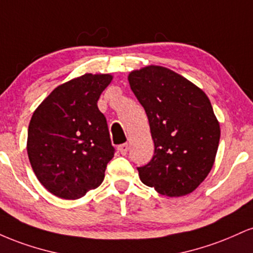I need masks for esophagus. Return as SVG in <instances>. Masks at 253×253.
<instances>
[{"label": "esophagus", "mask_w": 253, "mask_h": 253, "mask_svg": "<svg viewBox=\"0 0 253 253\" xmlns=\"http://www.w3.org/2000/svg\"><path fill=\"white\" fill-rule=\"evenodd\" d=\"M118 151L121 153L123 156L127 155V151H128V145L127 144H121L118 146Z\"/></svg>", "instance_id": "1"}]
</instances>
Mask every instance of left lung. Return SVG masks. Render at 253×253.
<instances>
[{
  "instance_id": "8db88e82",
  "label": "left lung",
  "mask_w": 253,
  "mask_h": 253,
  "mask_svg": "<svg viewBox=\"0 0 253 253\" xmlns=\"http://www.w3.org/2000/svg\"><path fill=\"white\" fill-rule=\"evenodd\" d=\"M128 82L155 143L150 163L138 168L141 182L169 197L193 193L211 172L219 146L220 125L210 98L164 66L132 71Z\"/></svg>"
}]
</instances>
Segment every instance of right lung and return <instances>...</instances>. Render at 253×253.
<instances>
[{
    "label": "right lung",
    "instance_id": "obj_1",
    "mask_svg": "<svg viewBox=\"0 0 253 253\" xmlns=\"http://www.w3.org/2000/svg\"><path fill=\"white\" fill-rule=\"evenodd\" d=\"M112 80L109 74L74 78L58 85L32 115L28 158L39 182L57 197L81 199L103 182L114 147L97 101Z\"/></svg>",
    "mask_w": 253,
    "mask_h": 253
}]
</instances>
